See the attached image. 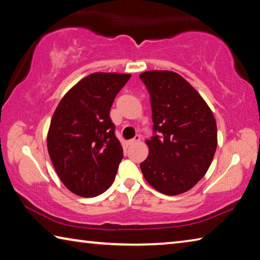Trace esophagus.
<instances>
[{
	"label": "esophagus",
	"instance_id": "obj_1",
	"mask_svg": "<svg viewBox=\"0 0 260 260\" xmlns=\"http://www.w3.org/2000/svg\"><path fill=\"white\" fill-rule=\"evenodd\" d=\"M140 139H141V136L140 135H136L134 139H132V140H129L128 142H127V144H128V146H132V144H134V143H136V142H139L140 141Z\"/></svg>",
	"mask_w": 260,
	"mask_h": 260
}]
</instances>
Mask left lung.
Here are the masks:
<instances>
[{
  "label": "left lung",
  "instance_id": "obj_1",
  "mask_svg": "<svg viewBox=\"0 0 260 260\" xmlns=\"http://www.w3.org/2000/svg\"><path fill=\"white\" fill-rule=\"evenodd\" d=\"M150 95L153 135L141 162L149 184L169 196L191 189L204 177L217 149V122L190 83L171 71L140 74Z\"/></svg>",
  "mask_w": 260,
  "mask_h": 260
}]
</instances>
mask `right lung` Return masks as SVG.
Instances as JSON below:
<instances>
[{"label":"right lung","instance_id":"1","mask_svg":"<svg viewBox=\"0 0 260 260\" xmlns=\"http://www.w3.org/2000/svg\"><path fill=\"white\" fill-rule=\"evenodd\" d=\"M131 74L93 73L70 89L56 108L47 136L48 152L69 190L82 197L111 186L122 159L110 109Z\"/></svg>","mask_w":260,"mask_h":260}]
</instances>
